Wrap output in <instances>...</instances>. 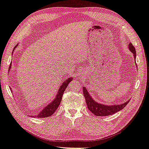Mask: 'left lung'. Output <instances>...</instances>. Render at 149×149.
Here are the masks:
<instances>
[{"instance_id":"1","label":"left lung","mask_w":149,"mask_h":149,"mask_svg":"<svg viewBox=\"0 0 149 149\" xmlns=\"http://www.w3.org/2000/svg\"><path fill=\"white\" fill-rule=\"evenodd\" d=\"M129 49L132 53H133L134 58L135 59L136 50L133 47V45L131 44V42H130L129 45ZM82 91H83L84 96L86 100V105H87L88 110L91 112H92L96 116H109L115 113H117L118 111H121L123 109H124V107H125L126 105L129 103L130 100H127V102L120 104L108 105L104 104H100L93 99L90 94L88 93L87 88L85 86H83Z\"/></svg>"}]
</instances>
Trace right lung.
Masks as SVG:
<instances>
[{"instance_id": "1", "label": "right lung", "mask_w": 149, "mask_h": 149, "mask_svg": "<svg viewBox=\"0 0 149 149\" xmlns=\"http://www.w3.org/2000/svg\"><path fill=\"white\" fill-rule=\"evenodd\" d=\"M18 45L15 46V47L14 48L13 51H15V48H17ZM72 77L67 78V80H65V81L63 82V84L60 86L59 89L57 91V94L56 95L55 98H54L53 100L50 102L49 104H48L47 106L43 108L42 110H41L40 113L36 115H34L33 116H35L36 118H45V117H49L51 116L54 113V112L56 111L57 108H58L62 100V97H63V95L64 92H65V89L67 88L68 84H69V82L72 81Z\"/></svg>"}]
</instances>
